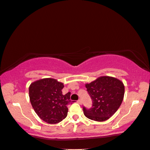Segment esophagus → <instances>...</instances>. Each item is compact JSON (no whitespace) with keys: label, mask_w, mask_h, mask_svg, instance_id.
I'll return each instance as SVG.
<instances>
[{"label":"esophagus","mask_w":150,"mask_h":150,"mask_svg":"<svg viewBox=\"0 0 150 150\" xmlns=\"http://www.w3.org/2000/svg\"><path fill=\"white\" fill-rule=\"evenodd\" d=\"M77 103H79V104H81V103H82V101H81V100H77Z\"/></svg>","instance_id":"esophagus-1"}]
</instances>
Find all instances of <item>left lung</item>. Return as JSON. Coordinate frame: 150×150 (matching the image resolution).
<instances>
[{"mask_svg":"<svg viewBox=\"0 0 150 150\" xmlns=\"http://www.w3.org/2000/svg\"><path fill=\"white\" fill-rule=\"evenodd\" d=\"M85 86L92 100L91 108H83L87 118L103 122L119 108L125 94V86L120 80L110 76H102Z\"/></svg>","mask_w":150,"mask_h":150,"instance_id":"8db88e82","label":"left lung"}]
</instances>
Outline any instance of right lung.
<instances>
[{"label":"right lung","mask_w":150,"mask_h":150,"mask_svg":"<svg viewBox=\"0 0 150 150\" xmlns=\"http://www.w3.org/2000/svg\"><path fill=\"white\" fill-rule=\"evenodd\" d=\"M62 83L52 78H44L29 87L31 104L38 116L48 124L59 123L67 116L70 95L62 93Z\"/></svg>","instance_id":"right-lung-1"}]
</instances>
